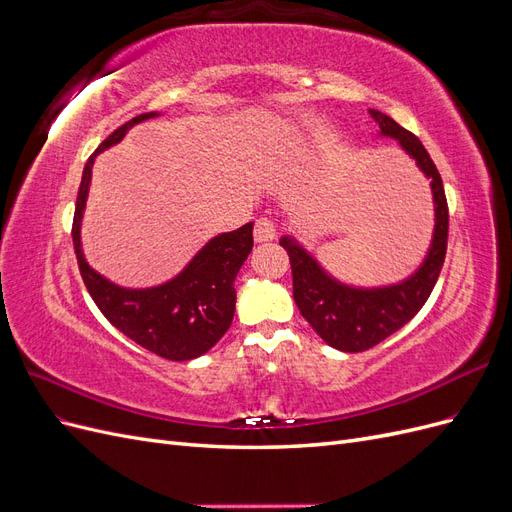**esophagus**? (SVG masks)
Returning a JSON list of instances; mask_svg holds the SVG:
<instances>
[{
  "mask_svg": "<svg viewBox=\"0 0 512 512\" xmlns=\"http://www.w3.org/2000/svg\"><path fill=\"white\" fill-rule=\"evenodd\" d=\"M277 237V226L273 220L269 218H260L256 220V226H254V239L258 243H265V241H273Z\"/></svg>",
  "mask_w": 512,
  "mask_h": 512,
  "instance_id": "1",
  "label": "esophagus"
}]
</instances>
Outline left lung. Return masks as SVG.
<instances>
[{
    "mask_svg": "<svg viewBox=\"0 0 512 512\" xmlns=\"http://www.w3.org/2000/svg\"><path fill=\"white\" fill-rule=\"evenodd\" d=\"M378 136L393 138L429 179L433 196V235L421 265L406 280L386 286H352L337 280L292 235L280 245L290 256L292 294L301 316L331 348L363 352L408 324L425 305L438 282L446 256L448 207L442 177L418 138L395 119L371 108Z\"/></svg>",
    "mask_w": 512,
    "mask_h": 512,
    "instance_id": "obj_1",
    "label": "left lung"
}]
</instances>
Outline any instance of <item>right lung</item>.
<instances>
[{"mask_svg":"<svg viewBox=\"0 0 512 512\" xmlns=\"http://www.w3.org/2000/svg\"><path fill=\"white\" fill-rule=\"evenodd\" d=\"M145 113L123 123L85 164L76 196L72 241L83 282L104 318L132 342L168 361H192L209 352L235 316V280L254 247V224L209 239L175 277L149 288H126L89 267L81 243V222L89 196L91 168L98 153L123 141L136 123L158 117Z\"/></svg>","mask_w":512,"mask_h":512,"instance_id":"obj_1","label":"right lung"}]
</instances>
